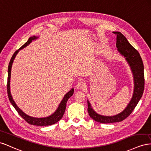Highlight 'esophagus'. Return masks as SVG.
I'll list each match as a JSON object with an SVG mask.
<instances>
[{
	"mask_svg": "<svg viewBox=\"0 0 151 151\" xmlns=\"http://www.w3.org/2000/svg\"><path fill=\"white\" fill-rule=\"evenodd\" d=\"M85 87V83L83 81H79L76 84V88L78 89H83Z\"/></svg>",
	"mask_w": 151,
	"mask_h": 151,
	"instance_id": "obj_1",
	"label": "esophagus"
}]
</instances>
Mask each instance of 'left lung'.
I'll return each instance as SVG.
<instances>
[{
	"label": "left lung",
	"mask_w": 151,
	"mask_h": 151,
	"mask_svg": "<svg viewBox=\"0 0 151 151\" xmlns=\"http://www.w3.org/2000/svg\"><path fill=\"white\" fill-rule=\"evenodd\" d=\"M116 35V47L119 52L126 58L129 65L131 67L133 78H134V92L133 97L127 107L121 113L113 116H105L96 113L88 103V113L90 118L96 122L101 123H112L122 122L130 115L134 110L139 102L144 90V64L140 55L134 47L128 42L126 37L121 32H114Z\"/></svg>",
	"instance_id": "8db88e82"
}]
</instances>
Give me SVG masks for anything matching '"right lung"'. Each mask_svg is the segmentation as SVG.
Segmentation results:
<instances>
[{"mask_svg":"<svg viewBox=\"0 0 151 151\" xmlns=\"http://www.w3.org/2000/svg\"><path fill=\"white\" fill-rule=\"evenodd\" d=\"M36 38H37V37H35V36L30 37L29 39L28 40V41L26 42L23 46H21L18 50H16V52L14 53V54L12 55V56L11 59V61L9 62V66H8V76H7V95H8L9 99L12 105L14 106L15 109L17 111V112H18V114L27 123H28L30 124H33V125H37V126H49V125H51V124L56 123L58 122H59V120L63 118L64 112H65L67 101L68 100V99L71 97L73 96V92H74V89L72 88L70 92H69L68 93H67L65 95V96H64V97L63 98V99L61 101V104H59L58 109L56 110V111H55L53 114H52L51 116H49V117L44 118H33V117H31V116H29L27 114H26L24 113H23V112L21 111L18 107V106L16 104V103L14 102L13 99H12V97L11 96V92H10L11 71L12 64V63H13L14 59L16 57V55L18 54V52L20 49L24 48V47H25L26 46H27L28 44H29V43L32 42V41L33 40H35V39H36Z\"/></svg>","mask_w":151,"mask_h":151,"instance_id":"add662e5","label":"right lung"}]
</instances>
